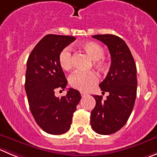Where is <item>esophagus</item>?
<instances>
[{
    "mask_svg": "<svg viewBox=\"0 0 157 157\" xmlns=\"http://www.w3.org/2000/svg\"><path fill=\"white\" fill-rule=\"evenodd\" d=\"M86 93H85V92H81V95H82V97L86 96Z\"/></svg>",
    "mask_w": 157,
    "mask_h": 157,
    "instance_id": "esophagus-1",
    "label": "esophagus"
}]
</instances>
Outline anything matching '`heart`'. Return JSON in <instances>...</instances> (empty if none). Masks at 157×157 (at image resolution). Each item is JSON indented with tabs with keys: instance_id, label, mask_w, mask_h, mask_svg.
I'll use <instances>...</instances> for the list:
<instances>
[{
	"instance_id": "obj_1",
	"label": "heart",
	"mask_w": 157,
	"mask_h": 157,
	"mask_svg": "<svg viewBox=\"0 0 157 157\" xmlns=\"http://www.w3.org/2000/svg\"><path fill=\"white\" fill-rule=\"evenodd\" d=\"M81 48L87 53L89 57L94 61V66L99 71H104L106 68V61L104 59L105 50L102 46L94 41H87L83 43ZM59 62L62 69L68 71L73 65L72 56L70 48H65L59 55ZM98 77L93 71H77L71 74L69 77V83L73 88L78 90H89L92 86L98 82Z\"/></svg>"
}]
</instances>
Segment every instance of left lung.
I'll use <instances>...</instances> for the list:
<instances>
[{"mask_svg":"<svg viewBox=\"0 0 157 157\" xmlns=\"http://www.w3.org/2000/svg\"><path fill=\"white\" fill-rule=\"evenodd\" d=\"M92 38L103 42L111 55V65L101 90L109 95H93L95 108L91 112V126L101 135L115 133L124 126L130 116L136 97L137 78L135 61L127 44L114 35H97Z\"/></svg>","mask_w":157,"mask_h":157,"instance_id":"1","label":"left lung"}]
</instances>
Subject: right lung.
Masks as SVG:
<instances>
[{
  "label": "right lung",
  "mask_w": 157,
  "mask_h": 157,
  "mask_svg": "<svg viewBox=\"0 0 157 157\" xmlns=\"http://www.w3.org/2000/svg\"><path fill=\"white\" fill-rule=\"evenodd\" d=\"M75 40L72 36L46 35L35 45L27 62L25 88L30 110L42 130L52 135H61L70 129L81 99L80 92L74 89L60 98L55 95L56 90H64L68 83L59 55Z\"/></svg>",
  "instance_id": "right-lung-1"
}]
</instances>
